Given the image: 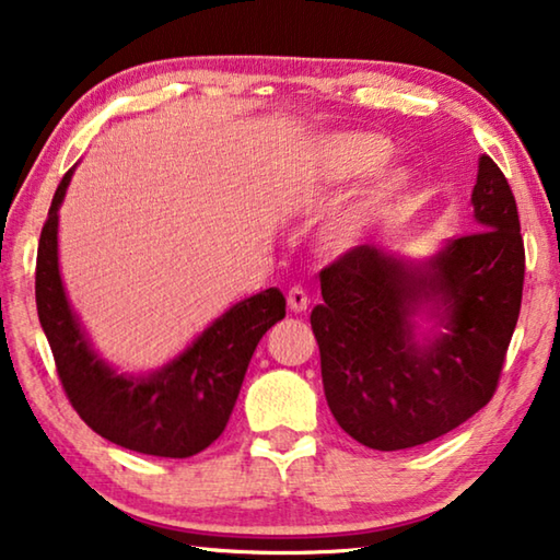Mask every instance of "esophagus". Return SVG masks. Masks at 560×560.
<instances>
[{
    "mask_svg": "<svg viewBox=\"0 0 560 560\" xmlns=\"http://www.w3.org/2000/svg\"><path fill=\"white\" fill-rule=\"evenodd\" d=\"M287 301H289V308L294 314H301V312H306V306H308V294L301 287H294L289 291V296H287Z\"/></svg>",
    "mask_w": 560,
    "mask_h": 560,
    "instance_id": "obj_1",
    "label": "esophagus"
}]
</instances>
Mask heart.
<instances>
[{"instance_id":"1","label":"heart","mask_w":560,"mask_h":560,"mask_svg":"<svg viewBox=\"0 0 560 560\" xmlns=\"http://www.w3.org/2000/svg\"><path fill=\"white\" fill-rule=\"evenodd\" d=\"M392 156L394 147L384 137L369 135V131H334L312 147L301 182L316 191L331 189V186L366 179V176L381 172L392 162ZM406 189L408 174L404 168L381 172L374 182L346 199L326 219L322 232L324 244L336 254L357 252L392 219Z\"/></svg>"}]
</instances>
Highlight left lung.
<instances>
[{"label": "left lung", "mask_w": 560, "mask_h": 560, "mask_svg": "<svg viewBox=\"0 0 560 560\" xmlns=\"http://www.w3.org/2000/svg\"><path fill=\"white\" fill-rule=\"evenodd\" d=\"M476 232L413 259L359 246L322 271L312 312L328 408L376 451L421 446L491 401L518 322L523 238L511 186L478 159Z\"/></svg>", "instance_id": "1"}]
</instances>
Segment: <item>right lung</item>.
<instances>
[{
    "mask_svg": "<svg viewBox=\"0 0 560 560\" xmlns=\"http://www.w3.org/2000/svg\"><path fill=\"white\" fill-rule=\"evenodd\" d=\"M77 164L51 199L37 252V314L61 386L89 429L129 451L189 458L226 429L256 343L287 316L279 289L246 296L154 371H119L94 349L59 271V207Z\"/></svg>",
    "mask_w": 560,
    "mask_h": 560,
    "instance_id": "1",
    "label": "right lung"
}]
</instances>
